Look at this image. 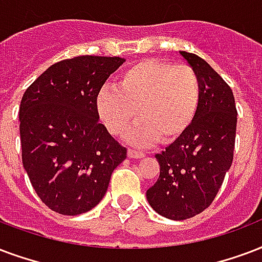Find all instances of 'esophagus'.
Segmentation results:
<instances>
[{
    "label": "esophagus",
    "instance_id": "34e87169",
    "mask_svg": "<svg viewBox=\"0 0 262 262\" xmlns=\"http://www.w3.org/2000/svg\"><path fill=\"white\" fill-rule=\"evenodd\" d=\"M127 155L129 158H143L144 157V152H140V151H136V149H127Z\"/></svg>",
    "mask_w": 262,
    "mask_h": 262
}]
</instances>
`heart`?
I'll return each instance as SVG.
<instances>
[{
	"instance_id": "1",
	"label": "heart",
	"mask_w": 262,
	"mask_h": 262,
	"mask_svg": "<svg viewBox=\"0 0 262 262\" xmlns=\"http://www.w3.org/2000/svg\"><path fill=\"white\" fill-rule=\"evenodd\" d=\"M199 103L195 70L155 59L130 66L119 75L118 89H103L97 96L100 117L114 135H122L139 115L143 118L127 135L136 145L179 139L196 117Z\"/></svg>"
}]
</instances>
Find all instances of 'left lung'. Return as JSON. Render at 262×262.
<instances>
[{"mask_svg":"<svg viewBox=\"0 0 262 262\" xmlns=\"http://www.w3.org/2000/svg\"><path fill=\"white\" fill-rule=\"evenodd\" d=\"M180 55L199 78L201 103L184 135L155 155L161 173L147 189L154 210L179 221L202 213L214 201L232 165L237 117L228 83L202 57L185 51Z\"/></svg>","mask_w":262,"mask_h":262,"instance_id":"left-lung-1","label":"left lung"}]
</instances>
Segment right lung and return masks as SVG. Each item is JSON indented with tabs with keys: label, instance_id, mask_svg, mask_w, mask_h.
<instances>
[{
	"label": "right lung",
	"instance_id": "add662e5",
	"mask_svg": "<svg viewBox=\"0 0 262 262\" xmlns=\"http://www.w3.org/2000/svg\"><path fill=\"white\" fill-rule=\"evenodd\" d=\"M125 59L78 56L52 64L21 97V161L51 210L86 213L103 199L126 148L99 122L97 96Z\"/></svg>",
	"mask_w": 262,
	"mask_h": 262
}]
</instances>
